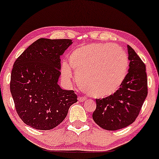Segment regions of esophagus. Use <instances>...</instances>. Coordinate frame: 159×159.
Here are the masks:
<instances>
[{
	"instance_id": "obj_1",
	"label": "esophagus",
	"mask_w": 159,
	"mask_h": 159,
	"mask_svg": "<svg viewBox=\"0 0 159 159\" xmlns=\"http://www.w3.org/2000/svg\"><path fill=\"white\" fill-rule=\"evenodd\" d=\"M78 101H79L80 102H84V101H85V98L79 97V98H78Z\"/></svg>"
}]
</instances>
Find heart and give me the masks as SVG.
I'll return each instance as SVG.
<instances>
[{"label": "heart", "instance_id": "1", "mask_svg": "<svg viewBox=\"0 0 159 159\" xmlns=\"http://www.w3.org/2000/svg\"><path fill=\"white\" fill-rule=\"evenodd\" d=\"M69 63H62L61 75L66 81L74 77L93 98H106L115 93L127 75L129 61L123 49L112 44H91L70 53Z\"/></svg>", "mask_w": 159, "mask_h": 159}]
</instances>
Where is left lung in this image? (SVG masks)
Instances as JSON below:
<instances>
[{
  "instance_id": "obj_1",
  "label": "left lung",
  "mask_w": 159,
  "mask_h": 159,
  "mask_svg": "<svg viewBox=\"0 0 159 159\" xmlns=\"http://www.w3.org/2000/svg\"><path fill=\"white\" fill-rule=\"evenodd\" d=\"M127 47L130 63L125 80L115 93L96 98V109L93 113L95 123L108 131H116L134 122L148 96L145 63L132 47Z\"/></svg>"
}]
</instances>
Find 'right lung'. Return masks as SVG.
Returning <instances> with one entry per match:
<instances>
[{"label":"right lung","instance_id":"right-lung-1","mask_svg":"<svg viewBox=\"0 0 159 159\" xmlns=\"http://www.w3.org/2000/svg\"><path fill=\"white\" fill-rule=\"evenodd\" d=\"M71 44V39H39L14 62L10 90L16 112L26 125L54 129L77 102L74 90H63L57 84L60 56Z\"/></svg>","mask_w":159,"mask_h":159}]
</instances>
